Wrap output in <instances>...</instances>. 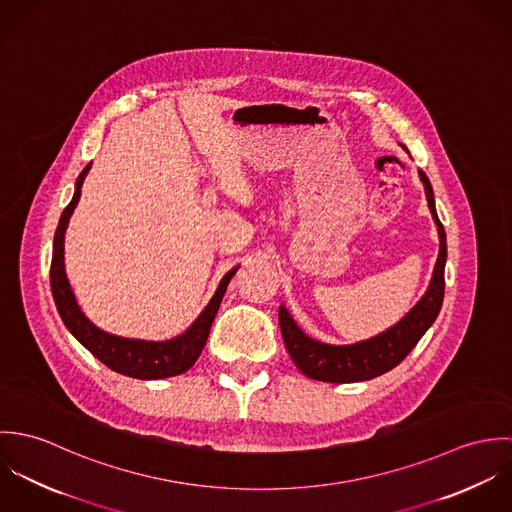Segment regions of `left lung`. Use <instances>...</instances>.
<instances>
[{
    "instance_id": "1",
    "label": "left lung",
    "mask_w": 512,
    "mask_h": 512,
    "mask_svg": "<svg viewBox=\"0 0 512 512\" xmlns=\"http://www.w3.org/2000/svg\"><path fill=\"white\" fill-rule=\"evenodd\" d=\"M420 179L426 187L428 207L436 220L439 232L438 262L434 268L430 288L396 325H392L390 329H386L384 333L372 339H366L355 345H327L307 337L297 327L288 309L282 305L280 307L282 337L293 363L305 376L313 380L337 382V384L361 382V380L380 376L392 370L394 366L400 365L436 321L443 303V290H445L443 270L447 260V242H445L443 224L439 222L438 213H436L432 183L422 169H420Z\"/></svg>"
}]
</instances>
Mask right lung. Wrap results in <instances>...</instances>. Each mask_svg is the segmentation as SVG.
Masks as SVG:
<instances>
[{"instance_id":"add662e5","label":"right lung","mask_w":512,"mask_h":512,"mask_svg":"<svg viewBox=\"0 0 512 512\" xmlns=\"http://www.w3.org/2000/svg\"><path fill=\"white\" fill-rule=\"evenodd\" d=\"M88 163L82 173L76 179L73 201L63 211L55 240H53V258H51V292L57 305V311L67 325V329L78 339L82 347H86L100 363L112 368L114 372L140 378V380H155V378H167L181 374L195 365L199 359L211 325L215 321V315L219 311L222 295L226 292L228 282L236 274L238 266L226 272V276L220 280L219 288L209 301V305L203 309V313L195 319V323L179 337L169 341H140V339H126L110 335L96 325H92L84 313L80 311L76 299H74L71 284L65 274V230L69 226V219L73 215L74 207L80 199V189L86 173L90 171Z\"/></svg>"}]
</instances>
